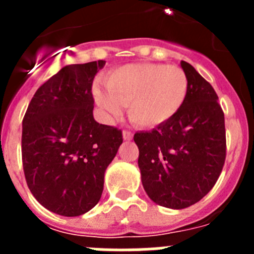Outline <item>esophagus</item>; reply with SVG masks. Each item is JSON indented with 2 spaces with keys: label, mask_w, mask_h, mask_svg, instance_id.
I'll return each mask as SVG.
<instances>
[{
  "label": "esophagus",
  "mask_w": 254,
  "mask_h": 254,
  "mask_svg": "<svg viewBox=\"0 0 254 254\" xmlns=\"http://www.w3.org/2000/svg\"><path fill=\"white\" fill-rule=\"evenodd\" d=\"M123 140L129 141L132 140V132L131 131H123Z\"/></svg>",
  "instance_id": "1"
}]
</instances>
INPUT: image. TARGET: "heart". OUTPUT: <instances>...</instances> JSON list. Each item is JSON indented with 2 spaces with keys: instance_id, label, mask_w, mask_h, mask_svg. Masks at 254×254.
Listing matches in <instances>:
<instances>
[{
  "instance_id": "obj_1",
  "label": "heart",
  "mask_w": 254,
  "mask_h": 254,
  "mask_svg": "<svg viewBox=\"0 0 254 254\" xmlns=\"http://www.w3.org/2000/svg\"><path fill=\"white\" fill-rule=\"evenodd\" d=\"M107 89L95 85L93 96L105 118L117 120L122 105L141 127L163 125L176 116L186 100L188 80L181 67L132 64L113 69L104 78Z\"/></svg>"
}]
</instances>
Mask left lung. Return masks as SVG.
I'll return each mask as SVG.
<instances>
[{
    "label": "left lung",
    "mask_w": 254,
    "mask_h": 254,
    "mask_svg": "<svg viewBox=\"0 0 254 254\" xmlns=\"http://www.w3.org/2000/svg\"><path fill=\"white\" fill-rule=\"evenodd\" d=\"M181 67L188 90L178 113L133 136L143 190L173 210L194 205L212 190L226 154L225 121L214 87L190 64L181 61Z\"/></svg>",
    "instance_id": "1"
}]
</instances>
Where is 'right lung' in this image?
<instances>
[{"mask_svg": "<svg viewBox=\"0 0 254 254\" xmlns=\"http://www.w3.org/2000/svg\"><path fill=\"white\" fill-rule=\"evenodd\" d=\"M105 61L68 64L34 94L22 120V167L33 196L61 216L99 202L122 132L94 120L91 85Z\"/></svg>", "mask_w": 254, "mask_h": 254, "instance_id": "obj_1", "label": "right lung"}]
</instances>
